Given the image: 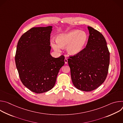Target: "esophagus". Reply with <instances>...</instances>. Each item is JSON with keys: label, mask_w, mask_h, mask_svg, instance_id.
Instances as JSON below:
<instances>
[{"label": "esophagus", "mask_w": 123, "mask_h": 123, "mask_svg": "<svg viewBox=\"0 0 123 123\" xmlns=\"http://www.w3.org/2000/svg\"><path fill=\"white\" fill-rule=\"evenodd\" d=\"M64 61H65V63L66 64H67V63H68V59L66 58H65V59H64Z\"/></svg>", "instance_id": "obj_1"}]
</instances>
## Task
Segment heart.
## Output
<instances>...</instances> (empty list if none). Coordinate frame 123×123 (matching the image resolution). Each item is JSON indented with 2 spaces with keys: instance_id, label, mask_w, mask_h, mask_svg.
Instances as JSON below:
<instances>
[{
  "instance_id": "1",
  "label": "heart",
  "mask_w": 123,
  "mask_h": 123,
  "mask_svg": "<svg viewBox=\"0 0 123 123\" xmlns=\"http://www.w3.org/2000/svg\"><path fill=\"white\" fill-rule=\"evenodd\" d=\"M57 44L54 42L51 46L54 49L59 51L60 48L67 47V51L70 55H75L80 54L86 47L88 37L85 32L79 30H73L62 33L56 38Z\"/></svg>"
}]
</instances>
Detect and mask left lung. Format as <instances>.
Listing matches in <instances>:
<instances>
[{
  "label": "left lung",
  "instance_id": "left-lung-1",
  "mask_svg": "<svg viewBox=\"0 0 123 123\" xmlns=\"http://www.w3.org/2000/svg\"><path fill=\"white\" fill-rule=\"evenodd\" d=\"M90 36L86 47L68 60L73 83L76 88L91 92L106 80L110 65V52L105 37L99 31L87 27Z\"/></svg>",
  "mask_w": 123,
  "mask_h": 123
}]
</instances>
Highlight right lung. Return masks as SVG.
<instances>
[{"label": "right lung", "mask_w": 123, "mask_h": 123, "mask_svg": "<svg viewBox=\"0 0 123 123\" xmlns=\"http://www.w3.org/2000/svg\"><path fill=\"white\" fill-rule=\"evenodd\" d=\"M52 28H31L21 37L17 45L15 61L20 79L26 87L37 93L47 92L54 86L65 64L64 55L54 58L50 55Z\"/></svg>", "instance_id": "1"}]
</instances>
